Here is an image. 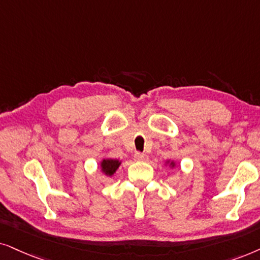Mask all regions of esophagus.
<instances>
[{"label": "esophagus", "mask_w": 260, "mask_h": 260, "mask_svg": "<svg viewBox=\"0 0 260 260\" xmlns=\"http://www.w3.org/2000/svg\"><path fill=\"white\" fill-rule=\"evenodd\" d=\"M134 159H136V160H138V161H146L148 157L146 154L140 153V152H137V153L134 154Z\"/></svg>", "instance_id": "1"}]
</instances>
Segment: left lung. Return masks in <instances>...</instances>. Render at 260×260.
Wrapping results in <instances>:
<instances>
[{
    "mask_svg": "<svg viewBox=\"0 0 260 260\" xmlns=\"http://www.w3.org/2000/svg\"><path fill=\"white\" fill-rule=\"evenodd\" d=\"M170 166H171V168H175V166H176L175 161H171V162H170Z\"/></svg>",
    "mask_w": 260,
    "mask_h": 260,
    "instance_id": "8db88e82",
    "label": "left lung"
}]
</instances>
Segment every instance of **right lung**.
I'll use <instances>...</instances> for the list:
<instances>
[{
    "instance_id": "1",
    "label": "right lung",
    "mask_w": 260,
    "mask_h": 260,
    "mask_svg": "<svg viewBox=\"0 0 260 260\" xmlns=\"http://www.w3.org/2000/svg\"><path fill=\"white\" fill-rule=\"evenodd\" d=\"M121 164L117 159H103L101 161V171L106 176H113Z\"/></svg>"
}]
</instances>
